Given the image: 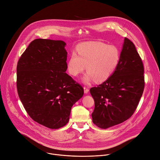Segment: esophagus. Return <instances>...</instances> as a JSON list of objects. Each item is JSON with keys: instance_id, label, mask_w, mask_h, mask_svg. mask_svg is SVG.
<instances>
[{"instance_id": "34e87169", "label": "esophagus", "mask_w": 160, "mask_h": 160, "mask_svg": "<svg viewBox=\"0 0 160 160\" xmlns=\"http://www.w3.org/2000/svg\"><path fill=\"white\" fill-rule=\"evenodd\" d=\"M83 89H84V93H85V94H87V93L88 92V91H89L88 88H87V87H83Z\"/></svg>"}]
</instances>
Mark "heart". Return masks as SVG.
I'll list each match as a JSON object with an SVG mask.
<instances>
[{
  "instance_id": "b5f03b06",
  "label": "heart",
  "mask_w": 160,
  "mask_h": 160,
  "mask_svg": "<svg viewBox=\"0 0 160 160\" xmlns=\"http://www.w3.org/2000/svg\"><path fill=\"white\" fill-rule=\"evenodd\" d=\"M77 52H73L68 61L67 69L77 77L86 68L87 73L83 82L88 83L92 80L102 82L116 69L120 61L117 48L101 42H87L79 45ZM87 68H86V66Z\"/></svg>"
}]
</instances>
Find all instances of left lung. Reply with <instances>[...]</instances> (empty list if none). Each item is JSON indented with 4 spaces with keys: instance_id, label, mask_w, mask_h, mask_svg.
Listing matches in <instances>:
<instances>
[{
    "instance_id": "8db88e82",
    "label": "left lung",
    "mask_w": 160,
    "mask_h": 160,
    "mask_svg": "<svg viewBox=\"0 0 160 160\" xmlns=\"http://www.w3.org/2000/svg\"><path fill=\"white\" fill-rule=\"evenodd\" d=\"M144 72L135 45L125 37L115 71L102 83L90 89L95 104L92 117L96 125L105 129L132 117L143 94Z\"/></svg>"
}]
</instances>
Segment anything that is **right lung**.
<instances>
[{
  "mask_svg": "<svg viewBox=\"0 0 160 160\" xmlns=\"http://www.w3.org/2000/svg\"><path fill=\"white\" fill-rule=\"evenodd\" d=\"M62 40H33L17 64V90L28 115L51 129L68 123L83 88L66 71L67 52Z\"/></svg>",
  "mask_w": 160,
  "mask_h": 160,
  "instance_id": "right-lung-1",
  "label": "right lung"
}]
</instances>
